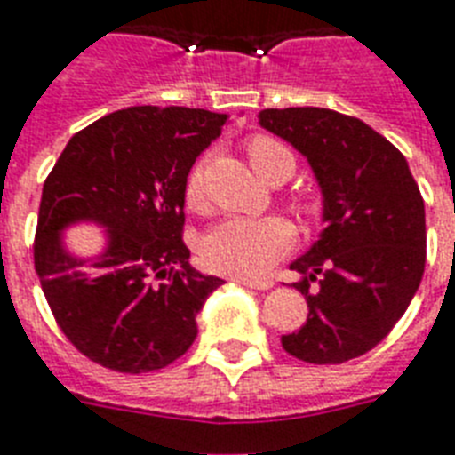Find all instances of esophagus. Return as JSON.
Returning <instances> with one entry per match:
<instances>
[{
    "mask_svg": "<svg viewBox=\"0 0 455 455\" xmlns=\"http://www.w3.org/2000/svg\"><path fill=\"white\" fill-rule=\"evenodd\" d=\"M237 284L242 286H249V289H258V291H267L272 289V282L270 279H237Z\"/></svg>",
    "mask_w": 455,
    "mask_h": 455,
    "instance_id": "esophagus-1",
    "label": "esophagus"
}]
</instances>
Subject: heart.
<instances>
[{
	"instance_id": "b5f03b06",
	"label": "heart",
	"mask_w": 455,
	"mask_h": 455,
	"mask_svg": "<svg viewBox=\"0 0 455 455\" xmlns=\"http://www.w3.org/2000/svg\"><path fill=\"white\" fill-rule=\"evenodd\" d=\"M249 162L256 173L270 180L275 173H293L296 159L284 145L272 138L258 136L249 143ZM185 199L190 206H199L204 199V171L202 166L192 171L185 185ZM307 213L315 211L312 202H303ZM296 230L289 220L279 216L263 218H225L204 235L202 256L211 270L232 275V277L256 279L263 277L279 258L293 246Z\"/></svg>"
}]
</instances>
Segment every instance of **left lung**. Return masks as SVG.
<instances>
[{"mask_svg": "<svg viewBox=\"0 0 455 455\" xmlns=\"http://www.w3.org/2000/svg\"><path fill=\"white\" fill-rule=\"evenodd\" d=\"M258 124L307 159L322 192L317 242L291 263L307 319L282 347L343 364L383 340L425 270V204L409 162L362 119L326 108L263 110Z\"/></svg>", "mask_w": 455, "mask_h": 455, "instance_id": "obj_1", "label": "left lung"}]
</instances>
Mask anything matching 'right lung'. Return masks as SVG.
<instances>
[{"label":"right lung","instance_id":"add662e5","mask_svg":"<svg viewBox=\"0 0 455 455\" xmlns=\"http://www.w3.org/2000/svg\"><path fill=\"white\" fill-rule=\"evenodd\" d=\"M228 115L199 108H126L70 138L46 178L35 267L58 326L82 355L122 373L164 369L190 350L197 315L223 279L190 265L180 232L195 159ZM77 224L104 230L79 257Z\"/></svg>","mask_w":455,"mask_h":455}]
</instances>
